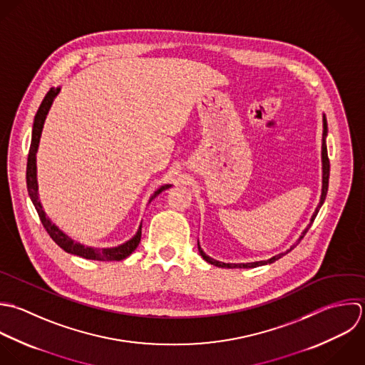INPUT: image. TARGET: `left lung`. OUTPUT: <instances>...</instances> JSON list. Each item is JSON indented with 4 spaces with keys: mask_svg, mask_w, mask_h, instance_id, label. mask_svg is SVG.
Masks as SVG:
<instances>
[{
    "mask_svg": "<svg viewBox=\"0 0 365 365\" xmlns=\"http://www.w3.org/2000/svg\"><path fill=\"white\" fill-rule=\"evenodd\" d=\"M323 128H324V130H323V192H322V199H320V203H319V206H317V209H316V212H314V215H313V217H312V223H310V226L303 232V235H302V237H300V240L306 236V233L309 232V229L312 227V225H313V222H314V219H316V216H317V213H319V210H320V207H322V205L324 203V200H326V196H327V192H329V179H330V160H329V153H327V145H326V136H327V120H326V116H324V119H323ZM299 240V242H300ZM294 247V246H293ZM292 247V249H293ZM290 249V250H292ZM289 250V252H290ZM199 253L202 255V257L207 262V263H210V264H215V266H217V267H240V269H247V267H257V266H263V264H267V263H274L276 260H279L282 256H284V255H279V256H274V257H272L270 260H267V262H256V263H246V264H229V263H222V262H216V260H213V259H210L209 256H206L205 253H203V250L199 247Z\"/></svg>",
    "mask_w": 365,
    "mask_h": 365,
    "instance_id": "obj_1",
    "label": "left lung"
}]
</instances>
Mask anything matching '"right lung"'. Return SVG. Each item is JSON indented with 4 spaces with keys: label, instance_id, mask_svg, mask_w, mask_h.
Listing matches in <instances>:
<instances>
[{
    "label": "right lung",
    "instance_id": "1",
    "mask_svg": "<svg viewBox=\"0 0 365 365\" xmlns=\"http://www.w3.org/2000/svg\"><path fill=\"white\" fill-rule=\"evenodd\" d=\"M59 92V88H51L48 91V93L45 95L43 101L41 102L35 119H34V126H32V139H31V146H29V152H28V162H26V189H28V195L36 209V213L39 216V220L42 223V226L45 227L46 233L49 235V237L66 253L83 257V259H89V260H99V262H119L126 259L139 245L140 242V236H142V225L139 226L138 233L126 243L118 246V247H112V249H93V247H85L79 243H75L73 240H71L66 235H63L55 225L51 223V220L45 216V212L42 210V206L38 200V185H36V165H35V153L38 149V143H39V138H41V132H42V126H43V120L46 118V113L51 108V103L53 101V98L56 96V93ZM170 185H165L162 187H159L153 196L150 197L155 199L160 192H163L165 189H169ZM149 200V202H150Z\"/></svg>",
    "mask_w": 365,
    "mask_h": 365
}]
</instances>
